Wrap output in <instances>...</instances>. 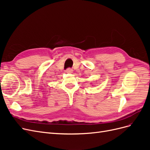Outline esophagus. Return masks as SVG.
Masks as SVG:
<instances>
[{
  "instance_id": "34e87169",
  "label": "esophagus",
  "mask_w": 150,
  "mask_h": 150,
  "mask_svg": "<svg viewBox=\"0 0 150 150\" xmlns=\"http://www.w3.org/2000/svg\"><path fill=\"white\" fill-rule=\"evenodd\" d=\"M66 72L67 73H72V69L71 68H67V69L66 70Z\"/></svg>"
}]
</instances>
